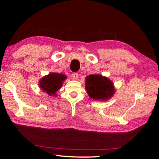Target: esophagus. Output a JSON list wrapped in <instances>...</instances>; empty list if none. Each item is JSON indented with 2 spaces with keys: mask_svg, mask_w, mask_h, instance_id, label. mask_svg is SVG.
Segmentation results:
<instances>
[{
  "mask_svg": "<svg viewBox=\"0 0 159 159\" xmlns=\"http://www.w3.org/2000/svg\"><path fill=\"white\" fill-rule=\"evenodd\" d=\"M78 77H79V74H78V73H73V74H72V78H73L74 80L78 79Z\"/></svg>",
  "mask_w": 159,
  "mask_h": 159,
  "instance_id": "1",
  "label": "esophagus"
}]
</instances>
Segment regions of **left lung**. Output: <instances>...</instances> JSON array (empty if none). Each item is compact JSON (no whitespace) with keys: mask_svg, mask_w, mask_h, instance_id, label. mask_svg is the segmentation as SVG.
<instances>
[{"mask_svg":"<svg viewBox=\"0 0 159 159\" xmlns=\"http://www.w3.org/2000/svg\"><path fill=\"white\" fill-rule=\"evenodd\" d=\"M85 89L90 98L95 100H107L115 93L111 80L99 74H92L86 77Z\"/></svg>","mask_w":159,"mask_h":159,"instance_id":"8db88e82","label":"left lung"}]
</instances>
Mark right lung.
I'll return each mask as SVG.
<instances>
[{"label": "right lung", "instance_id": "right-lung-1", "mask_svg": "<svg viewBox=\"0 0 159 159\" xmlns=\"http://www.w3.org/2000/svg\"><path fill=\"white\" fill-rule=\"evenodd\" d=\"M66 79L65 75L57 73H50L42 78L39 81L41 90L50 96H57L56 93L60 89L63 81Z\"/></svg>", "mask_w": 159, "mask_h": 159}]
</instances>
